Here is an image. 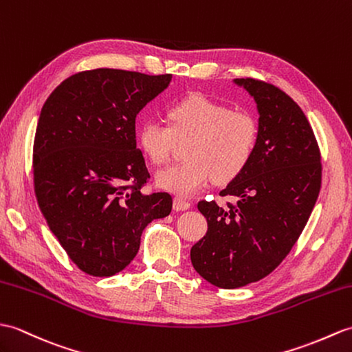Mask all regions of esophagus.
Listing matches in <instances>:
<instances>
[{"label":"esophagus","mask_w":352,"mask_h":352,"mask_svg":"<svg viewBox=\"0 0 352 352\" xmlns=\"http://www.w3.org/2000/svg\"><path fill=\"white\" fill-rule=\"evenodd\" d=\"M190 207H192V204L189 201H186L183 198H175L174 199V210H177V211L189 210Z\"/></svg>","instance_id":"esophagus-1"}]
</instances>
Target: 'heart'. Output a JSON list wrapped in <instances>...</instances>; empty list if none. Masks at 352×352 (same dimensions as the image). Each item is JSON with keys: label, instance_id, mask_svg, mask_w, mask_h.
Here are the masks:
<instances>
[{"label": "heart", "instance_id": "1", "mask_svg": "<svg viewBox=\"0 0 352 352\" xmlns=\"http://www.w3.org/2000/svg\"><path fill=\"white\" fill-rule=\"evenodd\" d=\"M169 126L146 121L139 129V145L154 165H165L177 142H186L178 165L156 174V184L178 196H192L211 179L232 182L248 168L255 154L259 124L249 111H235L201 93L177 100L168 109Z\"/></svg>", "mask_w": 352, "mask_h": 352}]
</instances>
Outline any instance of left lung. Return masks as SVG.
<instances>
[{
  "mask_svg": "<svg viewBox=\"0 0 352 352\" xmlns=\"http://www.w3.org/2000/svg\"><path fill=\"white\" fill-rule=\"evenodd\" d=\"M255 99L259 139L243 173L220 196L199 201L208 230L190 249L193 268L214 287L234 289L268 276L303 232L321 189V153L300 106L280 88L235 79Z\"/></svg>",
  "mask_w": 352,
  "mask_h": 352,
  "instance_id": "obj_1",
  "label": "left lung"
}]
</instances>
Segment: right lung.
I'll return each mask as SVG.
<instances>
[{
	"instance_id": "obj_1",
	"label": "right lung",
	"mask_w": 352,
	"mask_h": 352,
	"mask_svg": "<svg viewBox=\"0 0 352 352\" xmlns=\"http://www.w3.org/2000/svg\"><path fill=\"white\" fill-rule=\"evenodd\" d=\"M173 75L94 69L56 87L40 112L32 174L40 211L69 258L84 273L124 270L154 219L173 198L144 193L150 178L136 148V116Z\"/></svg>"
}]
</instances>
